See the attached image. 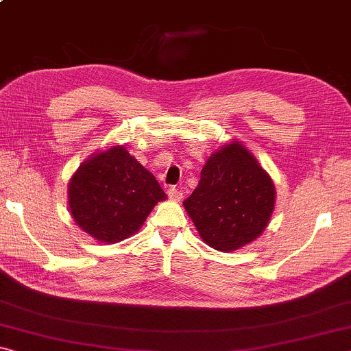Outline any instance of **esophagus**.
Returning a JSON list of instances; mask_svg holds the SVG:
<instances>
[{"mask_svg":"<svg viewBox=\"0 0 351 351\" xmlns=\"http://www.w3.org/2000/svg\"><path fill=\"white\" fill-rule=\"evenodd\" d=\"M167 195H169V198L173 199V201H180L182 198V192H181L180 189H176V187H170L167 190Z\"/></svg>","mask_w":351,"mask_h":351,"instance_id":"esophagus-1","label":"esophagus"}]
</instances>
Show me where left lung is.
<instances>
[{
    "mask_svg": "<svg viewBox=\"0 0 351 351\" xmlns=\"http://www.w3.org/2000/svg\"><path fill=\"white\" fill-rule=\"evenodd\" d=\"M274 203L268 173L246 147L232 142L207 159L184 207L204 243L217 251H235L263 232Z\"/></svg>",
    "mask_w": 351,
    "mask_h": 351,
    "instance_id": "obj_1",
    "label": "left lung"
}]
</instances>
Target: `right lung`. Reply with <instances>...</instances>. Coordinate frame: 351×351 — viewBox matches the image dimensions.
I'll use <instances>...</instances> for the list:
<instances>
[{
    "instance_id": "obj_1",
    "label": "right lung",
    "mask_w": 351,
    "mask_h": 351,
    "mask_svg": "<svg viewBox=\"0 0 351 351\" xmlns=\"http://www.w3.org/2000/svg\"><path fill=\"white\" fill-rule=\"evenodd\" d=\"M71 215L94 239H128L165 197L150 171L123 147H112L83 162L68 186Z\"/></svg>"
}]
</instances>
